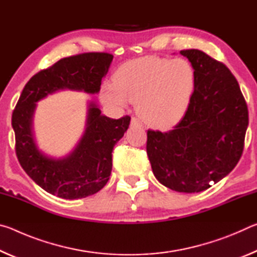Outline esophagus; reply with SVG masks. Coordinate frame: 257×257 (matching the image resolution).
<instances>
[{"label":"esophagus","mask_w":257,"mask_h":257,"mask_svg":"<svg viewBox=\"0 0 257 257\" xmlns=\"http://www.w3.org/2000/svg\"><path fill=\"white\" fill-rule=\"evenodd\" d=\"M132 125H137V127H142V121L139 120L136 116H133L132 118Z\"/></svg>","instance_id":"34e87169"}]
</instances>
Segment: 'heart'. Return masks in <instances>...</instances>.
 I'll return each mask as SVG.
<instances>
[{
    "label": "heart",
    "mask_w": 257,
    "mask_h": 257,
    "mask_svg": "<svg viewBox=\"0 0 257 257\" xmlns=\"http://www.w3.org/2000/svg\"><path fill=\"white\" fill-rule=\"evenodd\" d=\"M114 82H103L101 99L113 108L135 102L139 116L153 127L167 128L186 114L196 86V73L185 59L146 56L123 63Z\"/></svg>",
    "instance_id": "1"
}]
</instances>
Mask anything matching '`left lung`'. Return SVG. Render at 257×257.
<instances>
[{"label": "left lung", "mask_w": 257, "mask_h": 257, "mask_svg": "<svg viewBox=\"0 0 257 257\" xmlns=\"http://www.w3.org/2000/svg\"><path fill=\"white\" fill-rule=\"evenodd\" d=\"M196 73L190 105L172 130H147L146 152L156 179L178 193H199L240 160L248 108L238 81L222 62L182 50Z\"/></svg>", "instance_id": "left-lung-1"}]
</instances>
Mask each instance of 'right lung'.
<instances>
[{
  "label": "right lung",
  "mask_w": 257,
  "mask_h": 257,
  "mask_svg": "<svg viewBox=\"0 0 257 257\" xmlns=\"http://www.w3.org/2000/svg\"><path fill=\"white\" fill-rule=\"evenodd\" d=\"M113 55L90 52L61 59L30 78L12 113L16 154L26 173L47 193L64 199L96 194L110 179L112 151L128 129L130 116L118 120L101 114L90 102L86 130L76 149L63 159H53L37 149L33 134L36 102L60 89L99 92Z\"/></svg>",
  "instance_id": "1"
}]
</instances>
